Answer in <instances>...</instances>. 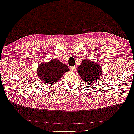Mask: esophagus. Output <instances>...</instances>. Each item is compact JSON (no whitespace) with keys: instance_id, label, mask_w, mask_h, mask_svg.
<instances>
[{"instance_id":"34e87169","label":"esophagus","mask_w":134,"mask_h":134,"mask_svg":"<svg viewBox=\"0 0 134 134\" xmlns=\"http://www.w3.org/2000/svg\"><path fill=\"white\" fill-rule=\"evenodd\" d=\"M76 69V66H73V67H71V70L72 71H75Z\"/></svg>"}]
</instances>
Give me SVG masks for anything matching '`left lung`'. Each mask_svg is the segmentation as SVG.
<instances>
[{
	"mask_svg": "<svg viewBox=\"0 0 134 134\" xmlns=\"http://www.w3.org/2000/svg\"><path fill=\"white\" fill-rule=\"evenodd\" d=\"M79 76L85 82L91 86L94 84L102 74L101 66L98 64L95 63L90 60H83L82 64L78 68Z\"/></svg>",
	"mask_w": 134,
	"mask_h": 134,
	"instance_id": "8db88e82",
	"label": "left lung"
}]
</instances>
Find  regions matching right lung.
Wrapping results in <instances>:
<instances>
[{
  "mask_svg": "<svg viewBox=\"0 0 134 134\" xmlns=\"http://www.w3.org/2000/svg\"><path fill=\"white\" fill-rule=\"evenodd\" d=\"M69 71V68L65 64L59 60L52 59L47 63L40 64L37 72L42 82L51 85L57 83L65 72Z\"/></svg>",
  "mask_w": 134,
  "mask_h": 134,
  "instance_id": "right-lung-1",
  "label": "right lung"
}]
</instances>
